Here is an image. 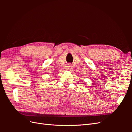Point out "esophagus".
Returning a JSON list of instances; mask_svg holds the SVG:
<instances>
[{
	"label": "esophagus",
	"mask_w": 132,
	"mask_h": 132,
	"mask_svg": "<svg viewBox=\"0 0 132 132\" xmlns=\"http://www.w3.org/2000/svg\"><path fill=\"white\" fill-rule=\"evenodd\" d=\"M70 68H70V67H69V68H68V69H70Z\"/></svg>",
	"instance_id": "esophagus-1"
}]
</instances>
